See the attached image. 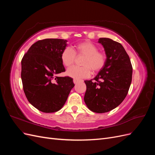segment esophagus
Segmentation results:
<instances>
[{
	"label": "esophagus",
	"mask_w": 155,
	"mask_h": 155,
	"mask_svg": "<svg viewBox=\"0 0 155 155\" xmlns=\"http://www.w3.org/2000/svg\"><path fill=\"white\" fill-rule=\"evenodd\" d=\"M81 80H79V79H73V82L74 84H76L78 83L79 81H80Z\"/></svg>",
	"instance_id": "1"
}]
</instances>
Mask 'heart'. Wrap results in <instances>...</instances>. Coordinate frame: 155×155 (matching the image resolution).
<instances>
[{
	"label": "heart",
	"mask_w": 155,
	"mask_h": 155,
	"mask_svg": "<svg viewBox=\"0 0 155 155\" xmlns=\"http://www.w3.org/2000/svg\"><path fill=\"white\" fill-rule=\"evenodd\" d=\"M76 54L84 55L82 67H72L68 68L67 74L75 79L86 78L91 76V70L94 72H99L104 67L107 55L98 51L97 46L90 41H83L74 46L72 49L67 47L61 54V60L64 66L70 67L74 64Z\"/></svg>",
	"instance_id": "b5f03b06"
}]
</instances>
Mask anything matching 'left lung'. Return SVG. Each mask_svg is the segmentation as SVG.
Masks as SVG:
<instances>
[{
	"instance_id": "obj_1",
	"label": "left lung",
	"mask_w": 155,
	"mask_h": 155,
	"mask_svg": "<svg viewBox=\"0 0 155 155\" xmlns=\"http://www.w3.org/2000/svg\"><path fill=\"white\" fill-rule=\"evenodd\" d=\"M107 55L104 67L93 79L85 81L84 101L89 109L105 113L115 109L127 95L133 67L123 46L109 38H100Z\"/></svg>"
}]
</instances>
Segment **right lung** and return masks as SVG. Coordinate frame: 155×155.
Returning <instances> with one entry per match:
<instances>
[{
  "label": "right lung",
  "instance_id": "right-lung-1",
  "mask_svg": "<svg viewBox=\"0 0 155 155\" xmlns=\"http://www.w3.org/2000/svg\"><path fill=\"white\" fill-rule=\"evenodd\" d=\"M67 40L45 39L33 44L21 61L23 90L30 104L39 110L50 113L60 110L74 87L72 78L55 77L65 71L61 54Z\"/></svg>",
  "mask_w": 155,
  "mask_h": 155
}]
</instances>
